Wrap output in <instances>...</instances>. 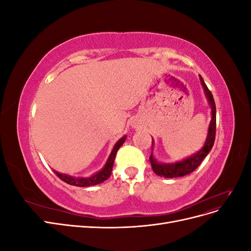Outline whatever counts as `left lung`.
<instances>
[{"instance_id": "obj_1", "label": "left lung", "mask_w": 251, "mask_h": 251, "mask_svg": "<svg viewBox=\"0 0 251 251\" xmlns=\"http://www.w3.org/2000/svg\"><path fill=\"white\" fill-rule=\"evenodd\" d=\"M200 81L202 83L204 92L206 94V97L211 108V121L208 127V135H207L206 141H205L204 147L201 149V151H198V153H196L195 155L176 163H170V164L158 163L153 157V153H151L150 156V162L151 165V169H153L154 173L158 175V176L164 177V178H176V177L185 176V175L193 173L201 164L203 159L208 155L211 148L214 147L215 139H216V103L211 92L207 88V86L205 85L202 76H200ZM151 148H153V140H151Z\"/></svg>"}]
</instances>
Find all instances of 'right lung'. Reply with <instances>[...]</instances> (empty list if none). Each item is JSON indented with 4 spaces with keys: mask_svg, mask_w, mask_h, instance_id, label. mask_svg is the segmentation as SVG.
I'll list each match as a JSON object with an SVG mask.
<instances>
[{
    "mask_svg": "<svg viewBox=\"0 0 251 251\" xmlns=\"http://www.w3.org/2000/svg\"><path fill=\"white\" fill-rule=\"evenodd\" d=\"M126 138V136H125V137H123L117 141V143L115 144V146H114V148L112 150V153H111V155L108 159L107 163H105L104 168L100 172H98L95 175H93V176L88 177V178H76V177L68 176V175H66V174H60L56 171H53V172L55 173V175L60 180H63L64 182H66V183L70 184V185L85 187V186H92V185L100 184V183H101V182L107 180L111 176L116 153H117V151L119 150V148L123 146V143L125 142Z\"/></svg>",
    "mask_w": 251,
    "mask_h": 251,
    "instance_id": "add662e5",
    "label": "right lung"
}]
</instances>
